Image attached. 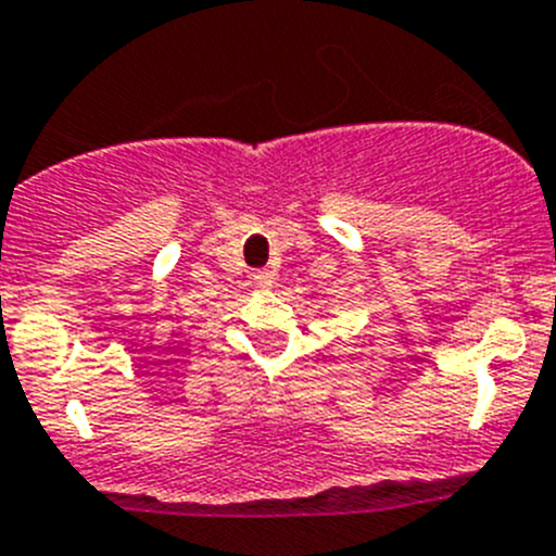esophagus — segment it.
<instances>
[{"label":"esophagus","instance_id":"obj_1","mask_svg":"<svg viewBox=\"0 0 556 556\" xmlns=\"http://www.w3.org/2000/svg\"><path fill=\"white\" fill-rule=\"evenodd\" d=\"M253 281H256L258 289H273L275 287V273H273V269H258V273H253Z\"/></svg>","mask_w":556,"mask_h":556}]
</instances>
